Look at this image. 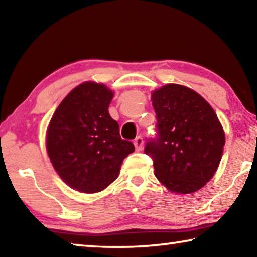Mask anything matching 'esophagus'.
I'll return each mask as SVG.
<instances>
[{"label":"esophagus","instance_id":"1","mask_svg":"<svg viewBox=\"0 0 257 257\" xmlns=\"http://www.w3.org/2000/svg\"><path fill=\"white\" fill-rule=\"evenodd\" d=\"M134 144H135V147H136V151H142L143 147H144V141H143V138L141 136H138L134 141Z\"/></svg>","mask_w":257,"mask_h":257}]
</instances>
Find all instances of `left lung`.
<instances>
[{
    "mask_svg": "<svg viewBox=\"0 0 257 257\" xmlns=\"http://www.w3.org/2000/svg\"><path fill=\"white\" fill-rule=\"evenodd\" d=\"M156 137L149 138L145 154L168 190L190 194L214 176L224 146V132L214 110L188 87L168 84L152 93Z\"/></svg>",
    "mask_w": 257,
    "mask_h": 257,
    "instance_id": "8db88e82",
    "label": "left lung"
}]
</instances>
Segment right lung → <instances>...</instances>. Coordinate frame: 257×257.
<instances>
[{"mask_svg": "<svg viewBox=\"0 0 257 257\" xmlns=\"http://www.w3.org/2000/svg\"><path fill=\"white\" fill-rule=\"evenodd\" d=\"M113 92L86 81L69 93L56 108L46 134V150L58 175L80 193L105 189L119 176L132 142L121 138L108 105Z\"/></svg>", "mask_w": 257, "mask_h": 257, "instance_id": "obj_1", "label": "right lung"}]
</instances>
